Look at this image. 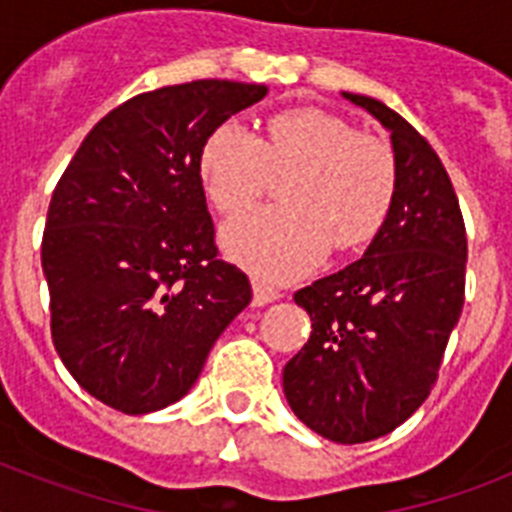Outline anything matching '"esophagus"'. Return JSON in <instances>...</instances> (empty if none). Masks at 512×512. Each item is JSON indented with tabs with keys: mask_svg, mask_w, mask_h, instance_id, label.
<instances>
[{
	"mask_svg": "<svg viewBox=\"0 0 512 512\" xmlns=\"http://www.w3.org/2000/svg\"><path fill=\"white\" fill-rule=\"evenodd\" d=\"M282 292L271 284L261 282V279H253V305H269V302L279 300Z\"/></svg>",
	"mask_w": 512,
	"mask_h": 512,
	"instance_id": "obj_1",
	"label": "esophagus"
}]
</instances>
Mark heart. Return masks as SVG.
Returning a JSON list of instances; mask_svg holds the SVG:
<instances>
[{
	"instance_id": "1",
	"label": "heart",
	"mask_w": 512,
	"mask_h": 512,
	"mask_svg": "<svg viewBox=\"0 0 512 512\" xmlns=\"http://www.w3.org/2000/svg\"><path fill=\"white\" fill-rule=\"evenodd\" d=\"M207 197L220 212H238L284 184V207H259L223 228L233 261L269 279L312 269L336 243L338 251L372 241L397 194V158L384 140L361 135L323 110H287L266 122V138L238 122L207 135L200 153Z\"/></svg>"
}]
</instances>
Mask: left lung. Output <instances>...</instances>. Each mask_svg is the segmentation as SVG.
<instances>
[{
	"instance_id": "obj_1",
	"label": "left lung",
	"mask_w": 512,
	"mask_h": 512,
	"mask_svg": "<svg viewBox=\"0 0 512 512\" xmlns=\"http://www.w3.org/2000/svg\"><path fill=\"white\" fill-rule=\"evenodd\" d=\"M343 97L392 133L397 194L359 261L295 292L312 333L282 377L307 428L364 443L395 431L431 395L464 307L467 230L431 143L379 99Z\"/></svg>"
}]
</instances>
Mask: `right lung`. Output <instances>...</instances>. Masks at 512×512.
Instances as JSON below:
<instances>
[{
	"instance_id": "add662e5",
	"label": "right lung",
	"mask_w": 512,
	"mask_h": 512,
	"mask_svg": "<svg viewBox=\"0 0 512 512\" xmlns=\"http://www.w3.org/2000/svg\"><path fill=\"white\" fill-rule=\"evenodd\" d=\"M266 92L200 79L138 94L89 130L53 189L40 248L53 346L120 413L182 400L251 302L248 277L215 246L200 153Z\"/></svg>"
}]
</instances>
